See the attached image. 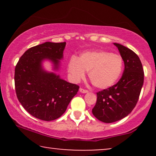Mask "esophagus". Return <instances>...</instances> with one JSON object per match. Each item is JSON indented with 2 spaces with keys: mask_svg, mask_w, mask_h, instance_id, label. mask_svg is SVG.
Segmentation results:
<instances>
[{
  "mask_svg": "<svg viewBox=\"0 0 156 156\" xmlns=\"http://www.w3.org/2000/svg\"><path fill=\"white\" fill-rule=\"evenodd\" d=\"M80 91L81 93L85 94V93L88 92V90H87V89H82V88H80Z\"/></svg>",
  "mask_w": 156,
  "mask_h": 156,
  "instance_id": "1",
  "label": "esophagus"
}]
</instances>
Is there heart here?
<instances>
[{"mask_svg":"<svg viewBox=\"0 0 156 156\" xmlns=\"http://www.w3.org/2000/svg\"><path fill=\"white\" fill-rule=\"evenodd\" d=\"M123 69L122 57L104 50L84 52L78 59L72 57L68 63V72L72 80L79 82L89 72L91 82L101 89L113 86L120 77Z\"/></svg>","mask_w":156,"mask_h":156,"instance_id":"obj_1","label":"heart"}]
</instances>
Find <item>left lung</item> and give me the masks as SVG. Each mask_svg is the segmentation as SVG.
<instances>
[{
  "instance_id": "left-lung-1",
  "label": "left lung",
  "mask_w": 156,
  "mask_h": 156,
  "mask_svg": "<svg viewBox=\"0 0 156 156\" xmlns=\"http://www.w3.org/2000/svg\"><path fill=\"white\" fill-rule=\"evenodd\" d=\"M114 44L120 52L125 67L116 84L97 93V103L92 108V114L104 123L121 120L133 111L144 80L143 66L138 55L122 44Z\"/></svg>"
}]
</instances>
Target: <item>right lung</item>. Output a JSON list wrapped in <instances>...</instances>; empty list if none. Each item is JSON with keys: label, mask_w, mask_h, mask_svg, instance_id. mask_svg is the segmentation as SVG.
<instances>
[{"label": "right lung", "mask_w": 156, "mask_h": 156, "mask_svg": "<svg viewBox=\"0 0 156 156\" xmlns=\"http://www.w3.org/2000/svg\"><path fill=\"white\" fill-rule=\"evenodd\" d=\"M65 45V42H47L33 47L16 66L15 87L18 101L30 114L40 120L50 121L60 117L80 88L42 68V62L49 59L53 69L58 70Z\"/></svg>", "instance_id": "add662e5"}]
</instances>
